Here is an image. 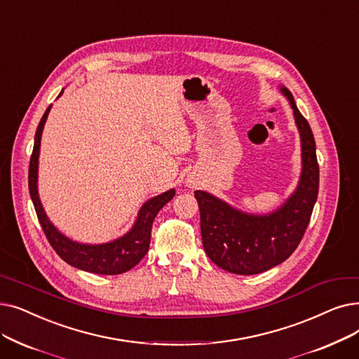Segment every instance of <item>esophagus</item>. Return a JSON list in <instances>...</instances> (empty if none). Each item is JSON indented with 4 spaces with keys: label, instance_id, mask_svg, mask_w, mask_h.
<instances>
[{
    "label": "esophagus",
    "instance_id": "esophagus-1",
    "mask_svg": "<svg viewBox=\"0 0 359 359\" xmlns=\"http://www.w3.org/2000/svg\"><path fill=\"white\" fill-rule=\"evenodd\" d=\"M188 184L191 186V188H194V186H195V182H194V180H188Z\"/></svg>",
    "mask_w": 359,
    "mask_h": 359
}]
</instances>
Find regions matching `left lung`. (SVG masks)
Returning a JSON list of instances; mask_svg holds the SVG:
<instances>
[{
    "mask_svg": "<svg viewBox=\"0 0 359 359\" xmlns=\"http://www.w3.org/2000/svg\"><path fill=\"white\" fill-rule=\"evenodd\" d=\"M280 92L292 107L301 137L302 170L293 194L269 214H251L208 192H195L205 254L215 266L233 274H258L287 259L304 236L318 196L320 170L313 130L290 90L280 86Z\"/></svg>",
    "mask_w": 359,
    "mask_h": 359,
    "instance_id": "obj_1",
    "label": "left lung"
}]
</instances>
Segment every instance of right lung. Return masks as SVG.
<instances>
[{"label":"right lung","instance_id":"add662e5","mask_svg":"<svg viewBox=\"0 0 359 359\" xmlns=\"http://www.w3.org/2000/svg\"><path fill=\"white\" fill-rule=\"evenodd\" d=\"M63 93V90L60 92ZM57 97V98H58ZM50 105L43 113L38 129L35 133V145L30 157L29 164V192L32 198L34 207L38 215V220L42 226L46 239L54 248L61 259H65L70 266L95 274H121L133 269L136 264L141 261L148 252L151 242V229L152 222L158 211L167 204L168 201L173 199L176 191L170 189L161 195L148 199L137 212L136 220L129 231L124 233L123 236L105 243H81L76 242L66 235H63L46 215L38 194V165H39V149H41V137L45 126L46 117L51 110Z\"/></svg>","mask_w":359,"mask_h":359}]
</instances>
